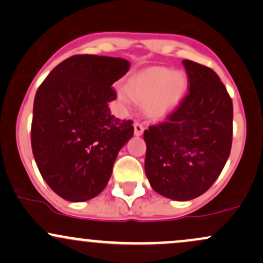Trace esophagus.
I'll return each mask as SVG.
<instances>
[{
  "label": "esophagus",
  "instance_id": "1",
  "mask_svg": "<svg viewBox=\"0 0 263 263\" xmlns=\"http://www.w3.org/2000/svg\"><path fill=\"white\" fill-rule=\"evenodd\" d=\"M134 128H135V136H141V135L143 134V131H145V127H143L142 123L140 122H135Z\"/></svg>",
  "mask_w": 263,
  "mask_h": 263
}]
</instances>
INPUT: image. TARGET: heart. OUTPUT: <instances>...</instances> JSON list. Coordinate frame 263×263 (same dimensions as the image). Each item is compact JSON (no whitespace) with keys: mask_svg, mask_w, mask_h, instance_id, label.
<instances>
[{"mask_svg":"<svg viewBox=\"0 0 263 263\" xmlns=\"http://www.w3.org/2000/svg\"><path fill=\"white\" fill-rule=\"evenodd\" d=\"M187 79L182 72L154 67L141 72L127 83L126 89L118 91V99L129 103L132 99L143 103L149 117L166 116L181 102L186 93Z\"/></svg>","mask_w":263,"mask_h":263,"instance_id":"heart-1","label":"heart"}]
</instances>
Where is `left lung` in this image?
<instances>
[{
  "label": "left lung",
  "mask_w": 263,
  "mask_h": 263,
  "mask_svg": "<svg viewBox=\"0 0 263 263\" xmlns=\"http://www.w3.org/2000/svg\"><path fill=\"white\" fill-rule=\"evenodd\" d=\"M182 63L189 93L166 121L143 132L149 184L175 201L206 192L223 170L232 146V100L220 77L200 63Z\"/></svg>",
  "instance_id": "obj_1"
}]
</instances>
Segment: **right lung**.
<instances>
[{"instance_id": "add662e5", "label": "right lung", "mask_w": 263, "mask_h": 263, "mask_svg": "<svg viewBox=\"0 0 263 263\" xmlns=\"http://www.w3.org/2000/svg\"><path fill=\"white\" fill-rule=\"evenodd\" d=\"M118 57L77 54L57 65L36 92L31 145L53 192L83 202L103 191L120 149L134 136L131 120L115 118L111 87L129 68Z\"/></svg>"}]
</instances>
